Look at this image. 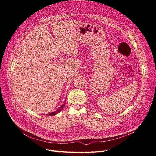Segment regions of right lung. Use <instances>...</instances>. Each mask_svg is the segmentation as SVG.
<instances>
[{
    "label": "right lung",
    "instance_id": "right-lung-1",
    "mask_svg": "<svg viewBox=\"0 0 156 156\" xmlns=\"http://www.w3.org/2000/svg\"><path fill=\"white\" fill-rule=\"evenodd\" d=\"M65 102H66V100H65ZM64 107H65V103H64V104H62V105H61L56 111L50 112V113H49V114H45V115H49V116H54V115H56V114H58V112H60L61 111H62V110L63 109V108H64Z\"/></svg>",
    "mask_w": 156,
    "mask_h": 156
}]
</instances>
